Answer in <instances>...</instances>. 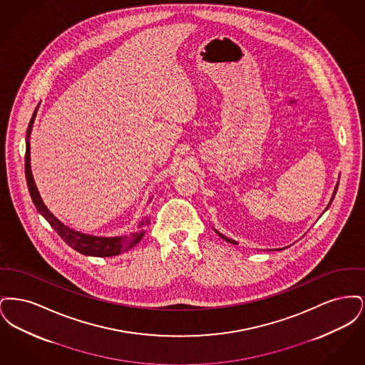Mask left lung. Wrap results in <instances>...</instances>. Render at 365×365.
Listing matches in <instances>:
<instances>
[{
  "mask_svg": "<svg viewBox=\"0 0 365 365\" xmlns=\"http://www.w3.org/2000/svg\"><path fill=\"white\" fill-rule=\"evenodd\" d=\"M336 189H338V185H336V186H335V190H334V192H332V197H331L330 204H329V205H327V208H326V209H329V207H330L331 202H332V200H334V197H335V192H336ZM215 231H216V232H217V234H219V235H220V237H222V238H223V240H225V241H227V242L232 243V245H237V242H235V241H232V240H230V238H227L226 235H223V234H220V232H219V231H217V230H215Z\"/></svg>",
  "mask_w": 365,
  "mask_h": 365,
  "instance_id": "left-lung-1",
  "label": "left lung"
}]
</instances>
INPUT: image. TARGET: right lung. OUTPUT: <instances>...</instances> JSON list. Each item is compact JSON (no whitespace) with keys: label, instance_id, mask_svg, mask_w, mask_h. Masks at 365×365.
Here are the masks:
<instances>
[{"label":"right lung","instance_id":"obj_1","mask_svg":"<svg viewBox=\"0 0 365 365\" xmlns=\"http://www.w3.org/2000/svg\"><path fill=\"white\" fill-rule=\"evenodd\" d=\"M36 109H38V106H36ZM36 109H35L34 115H33L30 124H29V128H27L26 158H24V161H26V180H27L30 195L33 198V202H34L36 210L49 222V225L57 231V234L63 238L64 242L71 246L73 250H76V252H79L85 256L112 257V256H118L120 253L130 250L131 247H134L142 240V237L145 235L146 228L150 225V217L149 216H146L143 219V222H140L137 232H133L131 235L110 237L109 238V237L87 235V234H82L79 231H75L70 227L64 226L57 217L53 216L52 212L46 208V205L43 204V201H42V198L38 192V189L35 186L34 178H33V173H31V164H30V135H31V130H33V124H34Z\"/></svg>","mask_w":365,"mask_h":365}]
</instances>
